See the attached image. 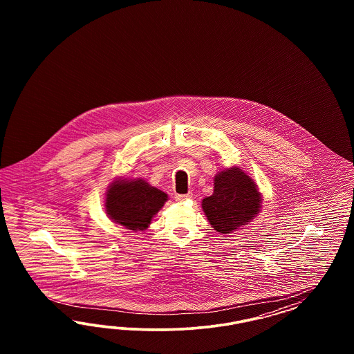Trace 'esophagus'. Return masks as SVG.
Masks as SVG:
<instances>
[{
    "label": "esophagus",
    "instance_id": "34e87169",
    "mask_svg": "<svg viewBox=\"0 0 354 354\" xmlns=\"http://www.w3.org/2000/svg\"><path fill=\"white\" fill-rule=\"evenodd\" d=\"M191 197H192V193L176 194V196H175V200H176V201H185V200H188V198H191Z\"/></svg>",
    "mask_w": 354,
    "mask_h": 354
}]
</instances>
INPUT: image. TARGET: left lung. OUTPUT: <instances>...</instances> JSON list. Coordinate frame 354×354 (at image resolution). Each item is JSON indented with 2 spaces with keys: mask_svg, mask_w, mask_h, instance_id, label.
Here are the masks:
<instances>
[{
  "mask_svg": "<svg viewBox=\"0 0 354 354\" xmlns=\"http://www.w3.org/2000/svg\"><path fill=\"white\" fill-rule=\"evenodd\" d=\"M257 184L239 167H231L215 175L214 192L203 200V209L215 231L234 232L247 225L261 209Z\"/></svg>",
  "mask_w": 354,
  "mask_h": 354,
  "instance_id": "obj_1",
  "label": "left lung"
}]
</instances>
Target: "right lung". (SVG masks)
Wrapping results in <instances>:
<instances>
[{
  "label": "right lung",
  "instance_id": "obj_1",
  "mask_svg": "<svg viewBox=\"0 0 354 354\" xmlns=\"http://www.w3.org/2000/svg\"><path fill=\"white\" fill-rule=\"evenodd\" d=\"M167 201V194L142 179H119L109 185L106 213L113 222L127 230H147L150 221Z\"/></svg>",
  "mask_w": 354,
  "mask_h": 354
}]
</instances>
